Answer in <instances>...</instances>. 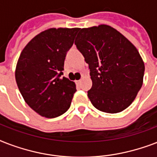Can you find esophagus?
Here are the masks:
<instances>
[{
  "instance_id": "34e87169",
  "label": "esophagus",
  "mask_w": 157,
  "mask_h": 157,
  "mask_svg": "<svg viewBox=\"0 0 157 157\" xmlns=\"http://www.w3.org/2000/svg\"><path fill=\"white\" fill-rule=\"evenodd\" d=\"M76 83L77 84V85H79V84L81 83V80H78V81H76Z\"/></svg>"
}]
</instances>
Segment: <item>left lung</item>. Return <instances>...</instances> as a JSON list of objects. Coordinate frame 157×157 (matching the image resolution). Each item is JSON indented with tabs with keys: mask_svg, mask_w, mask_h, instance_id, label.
Returning <instances> with one entry per match:
<instances>
[{
	"mask_svg": "<svg viewBox=\"0 0 157 157\" xmlns=\"http://www.w3.org/2000/svg\"><path fill=\"white\" fill-rule=\"evenodd\" d=\"M75 45L89 64L88 97L94 107L107 113L129 107L141 89L145 70L136 47L106 24L80 28Z\"/></svg>",
	"mask_w": 157,
	"mask_h": 157,
	"instance_id": "8db88e82",
	"label": "left lung"
}]
</instances>
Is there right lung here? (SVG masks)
Masks as SVG:
<instances>
[{"label":"right lung","instance_id":"1","mask_svg":"<svg viewBox=\"0 0 157 157\" xmlns=\"http://www.w3.org/2000/svg\"><path fill=\"white\" fill-rule=\"evenodd\" d=\"M80 28H49L22 50L15 69L18 90L27 104L41 117L54 118L71 106L76 84L63 76L67 52Z\"/></svg>","mask_w":157,"mask_h":157}]
</instances>
